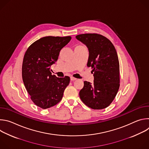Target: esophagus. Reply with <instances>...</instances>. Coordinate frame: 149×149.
<instances>
[{"label":"esophagus","instance_id":"obj_1","mask_svg":"<svg viewBox=\"0 0 149 149\" xmlns=\"http://www.w3.org/2000/svg\"><path fill=\"white\" fill-rule=\"evenodd\" d=\"M77 78H75V77H71V81H75L76 80Z\"/></svg>","mask_w":149,"mask_h":149}]
</instances>
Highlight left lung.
I'll return each mask as SVG.
<instances>
[{
	"instance_id": "8db88e82",
	"label": "left lung",
	"mask_w": 149,
	"mask_h": 149,
	"mask_svg": "<svg viewBox=\"0 0 149 149\" xmlns=\"http://www.w3.org/2000/svg\"><path fill=\"white\" fill-rule=\"evenodd\" d=\"M76 38L89 51L87 66L94 73V83L85 81L79 95L82 101L94 110L104 109L112 102L120 87V65L111 42L97 33H85Z\"/></svg>"
}]
</instances>
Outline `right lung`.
<instances>
[{
    "mask_svg": "<svg viewBox=\"0 0 149 149\" xmlns=\"http://www.w3.org/2000/svg\"><path fill=\"white\" fill-rule=\"evenodd\" d=\"M71 36H45L34 42L26 50L22 75L25 87L32 101L41 109L50 108L62 98L70 78L52 75L50 67L58 60L61 49L71 40Z\"/></svg>",
    "mask_w": 149,
    "mask_h": 149,
    "instance_id": "right-lung-1",
    "label": "right lung"
}]
</instances>
